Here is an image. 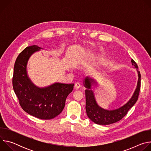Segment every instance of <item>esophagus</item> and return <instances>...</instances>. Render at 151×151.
Instances as JSON below:
<instances>
[{"instance_id":"esophagus-1","label":"esophagus","mask_w":151,"mask_h":151,"mask_svg":"<svg viewBox=\"0 0 151 151\" xmlns=\"http://www.w3.org/2000/svg\"><path fill=\"white\" fill-rule=\"evenodd\" d=\"M81 87V84L79 82H76L75 83V89H79Z\"/></svg>"}]
</instances>
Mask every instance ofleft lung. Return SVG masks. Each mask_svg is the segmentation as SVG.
Segmentation results:
<instances>
[{
  "label": "left lung",
  "mask_w": 151,
  "mask_h": 151,
  "mask_svg": "<svg viewBox=\"0 0 151 151\" xmlns=\"http://www.w3.org/2000/svg\"><path fill=\"white\" fill-rule=\"evenodd\" d=\"M132 63L133 66L138 69L137 64L133 59H132ZM137 71L139 79L136 90L133 97L125 105L118 109L113 111L105 110L98 106L94 99L93 92L91 90V85L96 82L93 79L88 77L85 79L84 86L87 88L85 90V109L88 117L93 122L99 125H109L120 121L127 115L129 109L132 108L137 101L140 90L141 75L140 71L138 70Z\"/></svg>",
  "instance_id": "8db88e82"
}]
</instances>
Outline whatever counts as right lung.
I'll use <instances>...</instances> for the list:
<instances>
[{"label":"right lung","mask_w":151,"mask_h":151,"mask_svg":"<svg viewBox=\"0 0 151 151\" xmlns=\"http://www.w3.org/2000/svg\"><path fill=\"white\" fill-rule=\"evenodd\" d=\"M39 49L37 45L27 47L18 55L14 64L12 85L25 112L41 119H51L63 110L74 83H55L43 88L36 87L27 76L26 66L30 55Z\"/></svg>","instance_id":"right-lung-1"}]
</instances>
